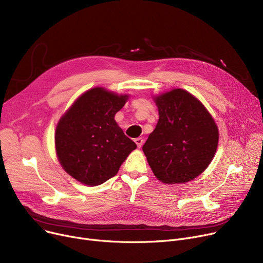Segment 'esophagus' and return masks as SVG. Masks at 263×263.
Listing matches in <instances>:
<instances>
[{
    "label": "esophagus",
    "mask_w": 263,
    "mask_h": 263,
    "mask_svg": "<svg viewBox=\"0 0 263 263\" xmlns=\"http://www.w3.org/2000/svg\"><path fill=\"white\" fill-rule=\"evenodd\" d=\"M134 142H135V144L137 145V147L141 148L142 145H143V143H144V140L142 139V137H137V139L134 140Z\"/></svg>",
    "instance_id": "1"
}]
</instances>
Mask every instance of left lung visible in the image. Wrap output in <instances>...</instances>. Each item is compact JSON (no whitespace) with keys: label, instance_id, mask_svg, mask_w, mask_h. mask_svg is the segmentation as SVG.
Returning a JSON list of instances; mask_svg holds the SVG:
<instances>
[{"label":"left lung","instance_id":"8db88e82","mask_svg":"<svg viewBox=\"0 0 263 263\" xmlns=\"http://www.w3.org/2000/svg\"><path fill=\"white\" fill-rule=\"evenodd\" d=\"M154 100L159 121L143 146L149 166L163 183L189 182L214 158L216 123L204 105L184 89H172Z\"/></svg>","mask_w":263,"mask_h":263}]
</instances>
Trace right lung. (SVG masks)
<instances>
[{"instance_id":"obj_1","label":"right lung","mask_w":263,"mask_h":263,"mask_svg":"<svg viewBox=\"0 0 263 263\" xmlns=\"http://www.w3.org/2000/svg\"><path fill=\"white\" fill-rule=\"evenodd\" d=\"M129 95L103 87L84 93L61 117L55 150L64 171L79 182L96 186L114 177L136 148L115 121Z\"/></svg>"}]
</instances>
